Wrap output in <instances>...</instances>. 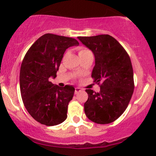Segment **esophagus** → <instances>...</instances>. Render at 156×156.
<instances>
[{
    "instance_id": "34e87169",
    "label": "esophagus",
    "mask_w": 156,
    "mask_h": 156,
    "mask_svg": "<svg viewBox=\"0 0 156 156\" xmlns=\"http://www.w3.org/2000/svg\"><path fill=\"white\" fill-rule=\"evenodd\" d=\"M81 90H82V89H81V88H80V87H75V94H78V93L81 92Z\"/></svg>"
}]
</instances>
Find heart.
<instances>
[{"mask_svg":"<svg viewBox=\"0 0 156 156\" xmlns=\"http://www.w3.org/2000/svg\"><path fill=\"white\" fill-rule=\"evenodd\" d=\"M88 53H92L89 49L85 48H80L78 49V55L79 56H82L84 55H87Z\"/></svg>","mask_w":156,"mask_h":156,"instance_id":"b5f03b06","label":"heart"}]
</instances>
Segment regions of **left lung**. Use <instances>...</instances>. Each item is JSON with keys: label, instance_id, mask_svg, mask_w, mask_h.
<instances>
[{"label": "left lung", "instance_id": "left-lung-1", "mask_svg": "<svg viewBox=\"0 0 156 156\" xmlns=\"http://www.w3.org/2000/svg\"><path fill=\"white\" fill-rule=\"evenodd\" d=\"M78 38L94 53L95 66L91 77L100 87L99 93L86 90L88 99L84 112L95 123L109 124L123 114L133 95L134 82L130 56L108 34Z\"/></svg>", "mask_w": 156, "mask_h": 156}]
</instances>
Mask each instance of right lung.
Instances as JSON below:
<instances>
[{
	"label": "right lung",
	"instance_id": "add662e5",
	"mask_svg": "<svg viewBox=\"0 0 156 156\" xmlns=\"http://www.w3.org/2000/svg\"><path fill=\"white\" fill-rule=\"evenodd\" d=\"M78 44L75 38L48 33L39 37L25 55L20 74L21 97L28 112L41 125L54 126L66 119L75 88L59 87L50 78L56 77L66 50Z\"/></svg>",
	"mask_w": 156,
	"mask_h": 156
}]
</instances>
